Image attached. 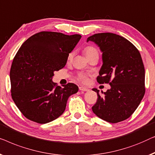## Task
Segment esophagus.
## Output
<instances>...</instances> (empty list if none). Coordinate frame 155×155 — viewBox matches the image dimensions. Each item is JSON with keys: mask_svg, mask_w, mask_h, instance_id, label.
<instances>
[{"mask_svg": "<svg viewBox=\"0 0 155 155\" xmlns=\"http://www.w3.org/2000/svg\"><path fill=\"white\" fill-rule=\"evenodd\" d=\"M79 90L81 91H88L89 89L86 88V87H84V86H80L79 87Z\"/></svg>", "mask_w": 155, "mask_h": 155, "instance_id": "34e87169", "label": "esophagus"}]
</instances>
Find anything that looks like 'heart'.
Instances as JSON below:
<instances>
[{
    "instance_id": "obj_1",
    "label": "heart",
    "mask_w": 155,
    "mask_h": 155,
    "mask_svg": "<svg viewBox=\"0 0 155 155\" xmlns=\"http://www.w3.org/2000/svg\"><path fill=\"white\" fill-rule=\"evenodd\" d=\"M84 53L85 54V55H86V57L88 59V60L95 55L99 56L98 51H97L96 48L93 47L92 45H88V46H86L85 48L84 49ZM73 57H74L73 52L69 53L68 56H67V60L71 61L73 59ZM77 78L78 80L80 81L81 82L86 83L88 81V75L84 72H79L77 74Z\"/></svg>"
}]
</instances>
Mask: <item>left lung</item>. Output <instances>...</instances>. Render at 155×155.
Here are the masks:
<instances>
[{"instance_id":"left-lung-1","label":"left lung","mask_w":155,"mask_h":155,"mask_svg":"<svg viewBox=\"0 0 155 155\" xmlns=\"http://www.w3.org/2000/svg\"><path fill=\"white\" fill-rule=\"evenodd\" d=\"M93 41L102 52L103 64L97 81L109 84L111 88L97 99L92 110L110 123L126 120L135 112L145 95V67L140 52L136 46L119 35L95 34L87 42Z\"/></svg>"}]
</instances>
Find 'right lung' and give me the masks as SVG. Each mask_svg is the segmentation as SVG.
<instances>
[{"mask_svg": "<svg viewBox=\"0 0 155 155\" xmlns=\"http://www.w3.org/2000/svg\"><path fill=\"white\" fill-rule=\"evenodd\" d=\"M81 38L79 34L41 31L21 45L13 59L10 77L12 98L26 118L46 124L64 112L69 97L78 88L72 83L58 86L52 78L54 71L65 66Z\"/></svg>", "mask_w": 155, "mask_h": 155, "instance_id": "obj_1", "label": "right lung"}]
</instances>
